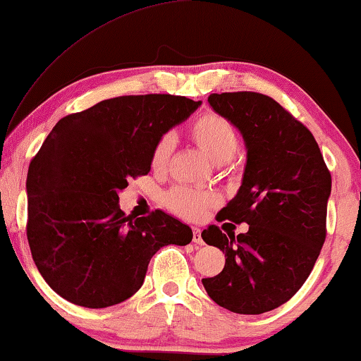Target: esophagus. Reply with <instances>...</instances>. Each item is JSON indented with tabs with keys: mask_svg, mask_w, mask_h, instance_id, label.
I'll return each mask as SVG.
<instances>
[{
	"mask_svg": "<svg viewBox=\"0 0 361 361\" xmlns=\"http://www.w3.org/2000/svg\"><path fill=\"white\" fill-rule=\"evenodd\" d=\"M192 241H194L195 245H204V240H202V230L197 228V226L192 228Z\"/></svg>",
	"mask_w": 361,
	"mask_h": 361,
	"instance_id": "esophagus-1",
	"label": "esophagus"
}]
</instances>
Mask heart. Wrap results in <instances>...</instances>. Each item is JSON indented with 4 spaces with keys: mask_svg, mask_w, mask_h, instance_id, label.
Returning <instances> with one entry per match:
<instances>
[{
    "mask_svg": "<svg viewBox=\"0 0 361 361\" xmlns=\"http://www.w3.org/2000/svg\"><path fill=\"white\" fill-rule=\"evenodd\" d=\"M190 140L195 146L214 162V164H226L233 159L240 147L238 133L233 125L215 111H205L195 118L189 126ZM172 152L171 136H162L156 142L151 152V167L156 172H162L169 164ZM164 204L172 214L187 220H197L207 210L219 204V195L212 190L192 189V187H174L167 192Z\"/></svg>",
    "mask_w": 361,
    "mask_h": 361,
    "instance_id": "heart-1",
    "label": "heart"
}]
</instances>
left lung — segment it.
<instances>
[{"label":"left lung","mask_w":361,"mask_h":361,"mask_svg":"<svg viewBox=\"0 0 361 361\" xmlns=\"http://www.w3.org/2000/svg\"><path fill=\"white\" fill-rule=\"evenodd\" d=\"M214 110L238 128L246 146L243 180L216 220L250 225L225 235L202 231L225 253V268L202 284L220 307L268 312L293 298L309 278L325 241L332 177L312 133L268 95L212 93Z\"/></svg>","instance_id":"8db88e82"}]
</instances>
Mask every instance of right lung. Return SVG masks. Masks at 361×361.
Listing matches in <instances>:
<instances>
[{
	"label": "right lung",
	"mask_w": 361,
	"mask_h": 361,
	"mask_svg": "<svg viewBox=\"0 0 361 361\" xmlns=\"http://www.w3.org/2000/svg\"><path fill=\"white\" fill-rule=\"evenodd\" d=\"M200 102L176 95H128L63 116L27 171V241L46 283L88 309L120 304L145 283L166 245H189L190 226L162 210L135 219L118 194L151 171L162 135Z\"/></svg>",
	"instance_id": "right-lung-1"
}]
</instances>
